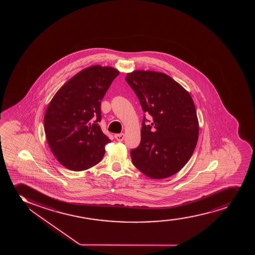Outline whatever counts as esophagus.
<instances>
[{
	"label": "esophagus",
	"mask_w": 255,
	"mask_h": 255,
	"mask_svg": "<svg viewBox=\"0 0 255 255\" xmlns=\"http://www.w3.org/2000/svg\"><path fill=\"white\" fill-rule=\"evenodd\" d=\"M115 138L117 139V141H119V142H122L124 139V134L123 133H119V134L115 135Z\"/></svg>",
	"instance_id": "34e87169"
}]
</instances>
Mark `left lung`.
Wrapping results in <instances>:
<instances>
[{
    "instance_id": "left-lung-1",
    "label": "left lung",
    "mask_w": 255,
    "mask_h": 255,
    "mask_svg": "<svg viewBox=\"0 0 255 255\" xmlns=\"http://www.w3.org/2000/svg\"><path fill=\"white\" fill-rule=\"evenodd\" d=\"M126 82L138 97L143 112L141 141L131 149L132 163L151 179L168 178L187 163L196 148L199 124L193 100L169 76L150 70H135Z\"/></svg>"
}]
</instances>
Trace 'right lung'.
Returning <instances> with one entry per match:
<instances>
[{
	"instance_id": "1",
	"label": "right lung",
	"mask_w": 255,
	"mask_h": 255,
	"mask_svg": "<svg viewBox=\"0 0 255 255\" xmlns=\"http://www.w3.org/2000/svg\"><path fill=\"white\" fill-rule=\"evenodd\" d=\"M119 71L94 65L70 78L51 100L44 116L47 143L68 169L83 171L102 160L110 138L101 130L100 105Z\"/></svg>"
}]
</instances>
